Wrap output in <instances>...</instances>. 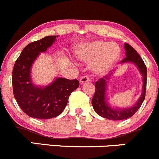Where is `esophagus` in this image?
Instances as JSON below:
<instances>
[{"mask_svg":"<svg viewBox=\"0 0 159 159\" xmlns=\"http://www.w3.org/2000/svg\"><path fill=\"white\" fill-rule=\"evenodd\" d=\"M90 81V78L88 75H85V76L81 77V79H80V84H84V83L88 82Z\"/></svg>","mask_w":159,"mask_h":159,"instance_id":"esophagus-1","label":"esophagus"}]
</instances>
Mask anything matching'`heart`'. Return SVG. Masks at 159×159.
Segmentation results:
<instances>
[{
    "label": "heart",
    "instance_id": "heart-1",
    "mask_svg": "<svg viewBox=\"0 0 159 159\" xmlns=\"http://www.w3.org/2000/svg\"><path fill=\"white\" fill-rule=\"evenodd\" d=\"M75 55L84 62H91L93 73L103 75L108 72L117 61L120 50L117 45L104 41L82 43L75 48Z\"/></svg>",
    "mask_w": 159,
    "mask_h": 159
}]
</instances>
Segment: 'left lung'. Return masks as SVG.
I'll use <instances>...</instances> for the list:
<instances>
[{
	"label": "left lung",
	"instance_id": "left-lung-1",
	"mask_svg": "<svg viewBox=\"0 0 159 159\" xmlns=\"http://www.w3.org/2000/svg\"><path fill=\"white\" fill-rule=\"evenodd\" d=\"M125 52H126V58L122 60L121 64L124 63H133L137 67L139 71L143 77V90L142 94L138 101L133 106L126 108L113 107L108 102L107 97V88L109 78L111 76H105L103 78H100L99 81L95 82V93L93 97L92 106L94 111L98 115L106 119L111 120H123L128 119L136 113L139 109L142 103H143L146 97V80H147V68L144 61L137 53L136 50L133 49L131 46L125 43Z\"/></svg>",
	"mask_w": 159,
	"mask_h": 159
}]
</instances>
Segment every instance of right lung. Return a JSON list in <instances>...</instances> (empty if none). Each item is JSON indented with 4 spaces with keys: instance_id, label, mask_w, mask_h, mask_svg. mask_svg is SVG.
<instances>
[{
    "instance_id": "add662e5",
    "label": "right lung",
    "mask_w": 159,
    "mask_h": 159,
    "mask_svg": "<svg viewBox=\"0 0 159 159\" xmlns=\"http://www.w3.org/2000/svg\"><path fill=\"white\" fill-rule=\"evenodd\" d=\"M58 36H49L28 44L15 61L13 69V91L20 107L30 117L50 119L61 114L68 98L79 87L77 79L56 78L46 86L32 81L31 68L41 52L52 46Z\"/></svg>"
}]
</instances>
